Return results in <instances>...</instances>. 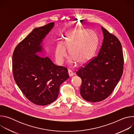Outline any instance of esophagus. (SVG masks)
I'll return each mask as SVG.
<instances>
[{"instance_id":"1","label":"esophagus","mask_w":134,"mask_h":134,"mask_svg":"<svg viewBox=\"0 0 134 134\" xmlns=\"http://www.w3.org/2000/svg\"><path fill=\"white\" fill-rule=\"evenodd\" d=\"M68 72L69 76H70V77H71V76H72L74 75V73L72 72V71L71 70H68Z\"/></svg>"}]
</instances>
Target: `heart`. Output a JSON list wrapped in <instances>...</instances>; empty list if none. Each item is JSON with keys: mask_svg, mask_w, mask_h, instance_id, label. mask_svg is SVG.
<instances>
[{"mask_svg": "<svg viewBox=\"0 0 134 134\" xmlns=\"http://www.w3.org/2000/svg\"><path fill=\"white\" fill-rule=\"evenodd\" d=\"M98 43L97 33L92 30L77 29L67 33L63 43H57L54 55L57 63L62 65L68 50L69 64L77 62L84 64L92 57Z\"/></svg>", "mask_w": 134, "mask_h": 134, "instance_id": "b5f03b06", "label": "heart"}]
</instances>
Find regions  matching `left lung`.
<instances>
[{"mask_svg":"<svg viewBox=\"0 0 134 134\" xmlns=\"http://www.w3.org/2000/svg\"><path fill=\"white\" fill-rule=\"evenodd\" d=\"M101 30L103 40L98 56L76 72L82 81L81 96L90 102L107 98L123 72L124 57L120 42L103 27Z\"/></svg>","mask_w":134,"mask_h":134,"instance_id":"8db88e82","label":"left lung"}]
</instances>
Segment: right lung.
<instances>
[{
	"label": "right lung",
	"mask_w": 134,
	"mask_h": 134,
	"mask_svg": "<svg viewBox=\"0 0 134 134\" xmlns=\"http://www.w3.org/2000/svg\"><path fill=\"white\" fill-rule=\"evenodd\" d=\"M54 25L52 22L34 29L16 46L13 54L15 82L29 100L39 105L54 102L60 85L69 77L66 67L55 65L48 57L39 55L44 51L43 39Z\"/></svg>",
	"instance_id": "add662e5"
}]
</instances>
